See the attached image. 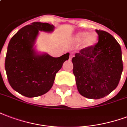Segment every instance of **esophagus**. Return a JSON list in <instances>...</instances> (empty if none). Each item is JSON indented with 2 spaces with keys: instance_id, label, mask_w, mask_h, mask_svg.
I'll return each instance as SVG.
<instances>
[{
  "instance_id": "esophagus-1",
  "label": "esophagus",
  "mask_w": 127,
  "mask_h": 127,
  "mask_svg": "<svg viewBox=\"0 0 127 127\" xmlns=\"http://www.w3.org/2000/svg\"><path fill=\"white\" fill-rule=\"evenodd\" d=\"M73 56H74V55H73L72 54L70 55V58H69V60H72V57H73Z\"/></svg>"
}]
</instances>
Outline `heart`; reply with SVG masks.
Wrapping results in <instances>:
<instances>
[{
    "mask_svg": "<svg viewBox=\"0 0 127 127\" xmlns=\"http://www.w3.org/2000/svg\"><path fill=\"white\" fill-rule=\"evenodd\" d=\"M97 34L95 32L88 33L86 32H78L73 37L72 41L74 43H80L83 42V47L84 49H88L94 45L97 41Z\"/></svg>",
    "mask_w": 127,
    "mask_h": 127,
    "instance_id": "obj_1",
    "label": "heart"
}]
</instances>
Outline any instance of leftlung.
<instances>
[{
  "label": "left lung",
  "instance_id": "8db88e82",
  "mask_svg": "<svg viewBox=\"0 0 127 127\" xmlns=\"http://www.w3.org/2000/svg\"><path fill=\"white\" fill-rule=\"evenodd\" d=\"M99 41L83 49L72 60L78 92L83 97L98 99L117 87L123 70L121 47L108 32L95 30Z\"/></svg>",
  "mask_w": 127,
  "mask_h": 127
}]
</instances>
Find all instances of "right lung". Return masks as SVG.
<instances>
[{
    "instance_id": "add662e5",
    "label": "right lung",
    "mask_w": 127,
    "mask_h": 127,
    "mask_svg": "<svg viewBox=\"0 0 127 127\" xmlns=\"http://www.w3.org/2000/svg\"><path fill=\"white\" fill-rule=\"evenodd\" d=\"M54 29V26L48 23L34 22L21 28L9 41L4 64L7 78L11 87L25 97L47 93L57 72L69 59V53L53 57L35 49L39 32L51 33Z\"/></svg>"
}]
</instances>
